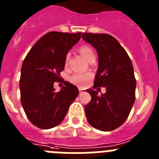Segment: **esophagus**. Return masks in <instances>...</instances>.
<instances>
[{"label": "esophagus", "instance_id": "esophagus-1", "mask_svg": "<svg viewBox=\"0 0 159 159\" xmlns=\"http://www.w3.org/2000/svg\"><path fill=\"white\" fill-rule=\"evenodd\" d=\"M79 92H80V93H81V92H83V89L80 88H79Z\"/></svg>", "mask_w": 159, "mask_h": 159}]
</instances>
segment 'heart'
<instances>
[{"label": "heart", "instance_id": "1", "mask_svg": "<svg viewBox=\"0 0 159 159\" xmlns=\"http://www.w3.org/2000/svg\"><path fill=\"white\" fill-rule=\"evenodd\" d=\"M79 52H80L83 57H85L88 61H92V60H95V53H94L93 49L90 46L87 44H83L79 48ZM68 55H67L65 57V64H67L68 61ZM92 74L90 72H75L73 75H71L69 78L70 82L73 84H75L77 86L84 87L89 83V81L92 80Z\"/></svg>", "mask_w": 159, "mask_h": 159}]
</instances>
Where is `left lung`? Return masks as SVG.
I'll return each instance as SVG.
<instances>
[{"mask_svg":"<svg viewBox=\"0 0 159 159\" xmlns=\"http://www.w3.org/2000/svg\"><path fill=\"white\" fill-rule=\"evenodd\" d=\"M82 38L96 49L99 57L93 89L87 90L92 100L85 106V115L94 128L111 131L127 120L135 100L132 62L126 50L111 35L86 32ZM101 86L105 87L106 92L98 96ZM96 88L98 91H94Z\"/></svg>","mask_w":159,"mask_h":159,"instance_id":"obj_1","label":"left lung"}]
</instances>
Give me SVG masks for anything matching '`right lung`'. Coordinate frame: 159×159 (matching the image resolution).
<instances>
[{"instance_id":"add662e5","label":"right lung","mask_w":159,"mask_h":159,"mask_svg":"<svg viewBox=\"0 0 159 159\" xmlns=\"http://www.w3.org/2000/svg\"><path fill=\"white\" fill-rule=\"evenodd\" d=\"M81 32H50L32 46L22 64L20 91V101L26 116L32 124L40 129H50L63 121L79 90L60 72L65 57L80 40ZM55 82H63L60 92H54Z\"/></svg>"}]
</instances>
